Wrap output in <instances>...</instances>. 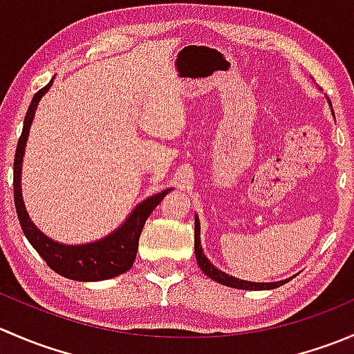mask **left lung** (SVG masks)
<instances>
[{
	"mask_svg": "<svg viewBox=\"0 0 354 354\" xmlns=\"http://www.w3.org/2000/svg\"><path fill=\"white\" fill-rule=\"evenodd\" d=\"M195 257H197V263L200 269H202V272L205 274L207 277L216 281V283L223 284V286H230L236 289H250V291H263V289H274V288L283 286V284H286L289 281V279H284V281H277V283H252V281H243V279H238V277L230 276V274L223 272V270H219L217 267H214L212 263H210V260L203 255L202 245H200L198 216H195Z\"/></svg>",
	"mask_w": 354,
	"mask_h": 354,
	"instance_id": "left-lung-1",
	"label": "left lung"
}]
</instances>
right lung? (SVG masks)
<instances>
[{
    "label": "right lung",
    "instance_id": "add662e5",
    "mask_svg": "<svg viewBox=\"0 0 354 354\" xmlns=\"http://www.w3.org/2000/svg\"><path fill=\"white\" fill-rule=\"evenodd\" d=\"M53 82H55V78L34 95L30 106H28L27 114H25L24 130L22 135H20L19 145H17L15 162H13V192H15L17 216H19L20 226H22L27 240L30 241L35 252L44 259V262L55 272L66 277V279L84 281V283L106 281L130 270V267L135 262V257H137L138 240H140V233L144 230L145 221L151 216L152 210L159 205L164 195L169 194L173 188H167V190H162L160 194L145 198L144 202H140L131 210V214L123 221L121 226H118L108 236L92 241V243L66 245L58 243V241L46 236L32 223L27 209H25L22 198V162L28 131H30V124L35 116V109H37L42 95L49 91Z\"/></svg>",
    "mask_w": 354,
    "mask_h": 354
}]
</instances>
